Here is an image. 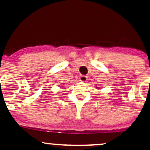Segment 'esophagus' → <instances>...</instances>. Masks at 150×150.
Instances as JSON below:
<instances>
[{"instance_id":"1","label":"esophagus","mask_w":150,"mask_h":150,"mask_svg":"<svg viewBox=\"0 0 150 150\" xmlns=\"http://www.w3.org/2000/svg\"><path fill=\"white\" fill-rule=\"evenodd\" d=\"M79 80H80V81L83 82V83H85V82L87 81V77L86 76H80Z\"/></svg>"}]
</instances>
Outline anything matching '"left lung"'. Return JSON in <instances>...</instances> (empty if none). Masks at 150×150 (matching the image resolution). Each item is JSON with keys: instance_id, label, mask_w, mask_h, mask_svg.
<instances>
[{"instance_id": "1", "label": "left lung", "mask_w": 150, "mask_h": 150, "mask_svg": "<svg viewBox=\"0 0 150 150\" xmlns=\"http://www.w3.org/2000/svg\"><path fill=\"white\" fill-rule=\"evenodd\" d=\"M96 88H97V89H100V87H97Z\"/></svg>"}]
</instances>
